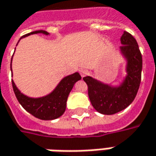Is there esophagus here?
I'll list each match as a JSON object with an SVG mask.
<instances>
[{
  "label": "esophagus",
  "instance_id": "34e87169",
  "mask_svg": "<svg viewBox=\"0 0 156 156\" xmlns=\"http://www.w3.org/2000/svg\"><path fill=\"white\" fill-rule=\"evenodd\" d=\"M79 73L81 75V77L83 78V77H85L87 75V70L83 69V68H81V69H79Z\"/></svg>",
  "mask_w": 156,
  "mask_h": 156
}]
</instances>
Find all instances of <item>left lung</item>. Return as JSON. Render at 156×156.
Returning a JSON list of instances; mask_svg holds the SVG:
<instances>
[{
  "mask_svg": "<svg viewBox=\"0 0 156 156\" xmlns=\"http://www.w3.org/2000/svg\"><path fill=\"white\" fill-rule=\"evenodd\" d=\"M119 51L126 60V75L119 85L101 82L90 76L83 78L88 85V95L93 108L100 114L111 115L126 108L134 101L141 82L143 59L136 39L124 31Z\"/></svg>",
  "mask_w": 156,
  "mask_h": 156,
  "instance_id": "1",
  "label": "left lung"
}]
</instances>
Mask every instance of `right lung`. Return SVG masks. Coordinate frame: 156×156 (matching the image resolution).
Returning <instances> with one entry per match:
<instances>
[{
	"label": "right lung",
	"mask_w": 156,
	"mask_h": 156,
	"mask_svg": "<svg viewBox=\"0 0 156 156\" xmlns=\"http://www.w3.org/2000/svg\"><path fill=\"white\" fill-rule=\"evenodd\" d=\"M37 33L44 34L46 36L49 35V33L47 31L40 30L26 34L21 38ZM80 79H81V76L78 73L68 75L60 80V82L58 83V85L55 88V90L51 93H49L47 96L37 97V98L25 96L17 88L13 80H12V83L13 91L19 102L28 113L32 114L36 118L40 119L42 120H52L59 118L64 114L66 108V101L70 92L73 88L75 83L78 82Z\"/></svg>",
	"instance_id": "right-lung-1"
}]
</instances>
